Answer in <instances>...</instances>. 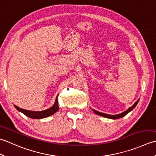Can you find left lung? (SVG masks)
Returning <instances> with one entry per match:
<instances>
[{"mask_svg":"<svg viewBox=\"0 0 156 156\" xmlns=\"http://www.w3.org/2000/svg\"><path fill=\"white\" fill-rule=\"evenodd\" d=\"M139 101H140V98L138 99V100L135 102V103L133 104V105L132 106V107H129L127 110H126L125 111L121 112V113H119V114H117V115H108V114H105V113H103V112H98L96 110H94V109H92V111H93L96 114L98 115H100V116H102V117H106V118H108V119H120L122 117H124V116H125L127 114H128L129 112H131L133 109L136 107L137 103L139 102Z\"/></svg>","mask_w":156,"mask_h":156,"instance_id":"left-lung-1","label":"left lung"}]
</instances>
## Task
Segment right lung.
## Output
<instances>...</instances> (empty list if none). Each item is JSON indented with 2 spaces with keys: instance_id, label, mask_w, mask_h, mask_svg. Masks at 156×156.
<instances>
[{
  "instance_id": "right-lung-1",
  "label": "right lung",
  "mask_w": 156,
  "mask_h": 156,
  "mask_svg": "<svg viewBox=\"0 0 156 156\" xmlns=\"http://www.w3.org/2000/svg\"><path fill=\"white\" fill-rule=\"evenodd\" d=\"M58 98V94L57 95V97H56L54 105H53L51 107L49 108L48 109H46V110L41 111H28V110H25V109L19 108V107H17V106L15 105H14V106L16 110L19 111V112H22V113H23L25 115H26L27 117H28L29 118L36 119H44V118L48 117H49V116L54 115L55 112H56L59 110Z\"/></svg>"
}]
</instances>
